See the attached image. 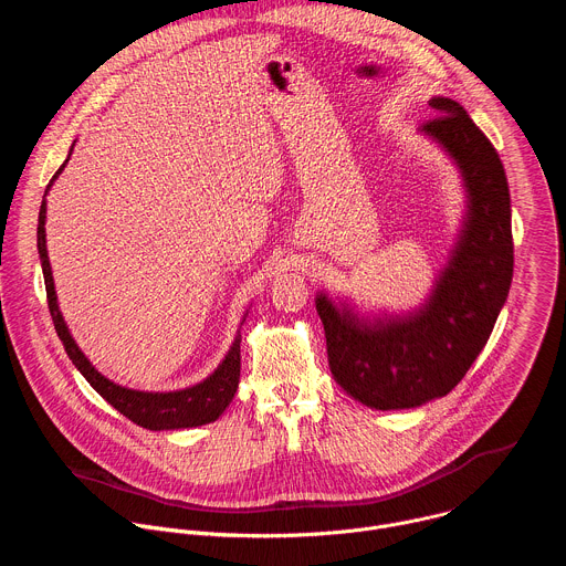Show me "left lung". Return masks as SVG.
I'll use <instances>...</instances> for the list:
<instances>
[{
	"label": "left lung",
	"mask_w": 566,
	"mask_h": 566,
	"mask_svg": "<svg viewBox=\"0 0 566 566\" xmlns=\"http://www.w3.org/2000/svg\"><path fill=\"white\" fill-rule=\"evenodd\" d=\"M419 132L461 175L465 212L428 300L408 313H363L315 295L336 382L371 410H410L457 387L486 347L513 280L511 195L493 143L446 96Z\"/></svg>",
	"instance_id": "left-lung-1"
}]
</instances>
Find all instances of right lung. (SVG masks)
Returning <instances> with one entry per match:
<instances>
[{"mask_svg": "<svg viewBox=\"0 0 566 566\" xmlns=\"http://www.w3.org/2000/svg\"><path fill=\"white\" fill-rule=\"evenodd\" d=\"M73 151V145L69 149V156L64 164L60 166V170L53 175L51 184L46 186L42 206H40V217H38V253H40V262H42V273H44V286H46V300H49V311L53 317V327L64 345L66 356L71 358V363L75 365V369L87 378V382L109 402L112 408H116L123 417H127L129 421H134L140 428L160 432V430H184V428H199L206 423L217 421L223 410L230 406V400L239 387V369H241V356H239V343H241V334L237 332L228 354L223 356V360L217 365V369L203 378L197 385L184 387V389H175V391H140V389H129L123 387L114 380H109L107 376H103L92 363L90 358L80 349L66 327V322L62 317V311L57 306V295H55V284H53V273H51V264H49V251H46V195L53 186V181L62 175L64 166L69 164ZM249 311L244 313L247 319ZM241 319V325H244Z\"/></svg>", "mask_w": 566, "mask_h": 566, "instance_id": "obj_1", "label": "right lung"}]
</instances>
